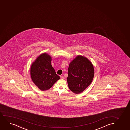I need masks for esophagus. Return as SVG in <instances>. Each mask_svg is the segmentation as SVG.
Returning <instances> with one entry per match:
<instances>
[{"instance_id": "34e87169", "label": "esophagus", "mask_w": 130, "mask_h": 130, "mask_svg": "<svg viewBox=\"0 0 130 130\" xmlns=\"http://www.w3.org/2000/svg\"><path fill=\"white\" fill-rule=\"evenodd\" d=\"M60 77L61 79H64L65 78L64 76H60Z\"/></svg>"}]
</instances>
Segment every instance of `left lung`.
I'll use <instances>...</instances> for the list:
<instances>
[{
  "instance_id": "8db88e82",
  "label": "left lung",
  "mask_w": 130,
  "mask_h": 130,
  "mask_svg": "<svg viewBox=\"0 0 130 130\" xmlns=\"http://www.w3.org/2000/svg\"><path fill=\"white\" fill-rule=\"evenodd\" d=\"M94 76V68L91 61L85 56L78 55L69 64L67 77L69 88L79 94L90 85Z\"/></svg>"
}]
</instances>
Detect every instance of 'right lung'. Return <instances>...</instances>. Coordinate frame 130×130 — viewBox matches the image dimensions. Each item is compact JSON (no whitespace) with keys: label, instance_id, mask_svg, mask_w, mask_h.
I'll return each instance as SVG.
<instances>
[{"label":"right lung","instance_id":"add662e5","mask_svg":"<svg viewBox=\"0 0 130 130\" xmlns=\"http://www.w3.org/2000/svg\"><path fill=\"white\" fill-rule=\"evenodd\" d=\"M51 60L50 55L46 53H42L32 63L30 67L32 81L43 91L51 88L60 78L52 66Z\"/></svg>","mask_w":130,"mask_h":130}]
</instances>
